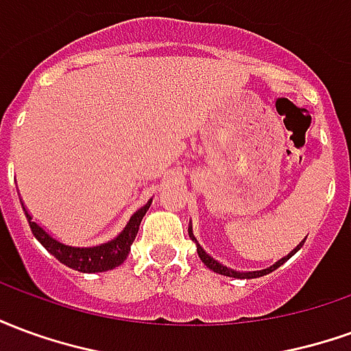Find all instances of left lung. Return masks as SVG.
<instances>
[{
  "label": "left lung",
  "mask_w": 351,
  "mask_h": 351,
  "mask_svg": "<svg viewBox=\"0 0 351 351\" xmlns=\"http://www.w3.org/2000/svg\"><path fill=\"white\" fill-rule=\"evenodd\" d=\"M188 233H190V239H191V241H193V243H195V246H197V254H199V258H201V261H203V263H205L206 267L210 269V271L218 272V274H223V276H231V278H259V276H263V274H269V272L276 271V269H278L280 265L286 263L287 259L291 258V256H293L295 252H297V250H299V248H301L302 243H304V241H302V243L299 244V246H297V248H295V250L291 252V254H287L286 258L278 259L276 263L271 265V267H267V269H263V271L241 272V271H235V269H229V267H226V265H221L220 261H218V259H214L213 256H208V254H206V252L203 250V246H201V244L197 243V239L193 237V231H191V226H190V228H188Z\"/></svg>",
  "instance_id": "left-lung-1"
}]
</instances>
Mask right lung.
Returning a JSON list of instances; mask_svg holds the SVG:
<instances>
[{"label": "right lung", "instance_id": "add662e5", "mask_svg": "<svg viewBox=\"0 0 351 351\" xmlns=\"http://www.w3.org/2000/svg\"><path fill=\"white\" fill-rule=\"evenodd\" d=\"M150 203H152V199L131 216L130 223L123 228L122 233L116 237V239H112V241H108L105 244H99V246H92V248H79V246H69V244L60 243L58 239H54L50 233H47L37 221H34V218L29 216L27 210L26 218L29 221V228H32V233L35 235V239L60 263L67 265V267H71V269L80 272H105L114 269V267H118V265H122L125 261V258H128V254L131 250V244H133L135 235H137L141 220H143L146 210L150 208Z\"/></svg>", "mask_w": 351, "mask_h": 351}]
</instances>
